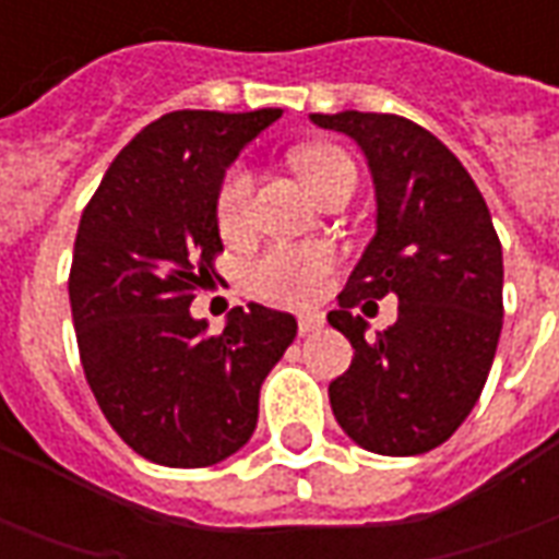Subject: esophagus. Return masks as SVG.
<instances>
[{"label": "esophagus", "mask_w": 559, "mask_h": 559, "mask_svg": "<svg viewBox=\"0 0 559 559\" xmlns=\"http://www.w3.org/2000/svg\"><path fill=\"white\" fill-rule=\"evenodd\" d=\"M323 326V314L317 311H308V314H299V335H308V332H317Z\"/></svg>", "instance_id": "esophagus-1"}]
</instances>
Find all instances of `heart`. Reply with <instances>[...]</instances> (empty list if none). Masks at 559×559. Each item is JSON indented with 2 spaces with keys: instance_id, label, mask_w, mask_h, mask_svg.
Masks as SVG:
<instances>
[{
  "instance_id": "heart-1",
  "label": "heart",
  "mask_w": 559,
  "mask_h": 559,
  "mask_svg": "<svg viewBox=\"0 0 559 559\" xmlns=\"http://www.w3.org/2000/svg\"><path fill=\"white\" fill-rule=\"evenodd\" d=\"M296 170L317 197L329 191L341 179H356V164L338 146H302L296 155ZM251 194H254V176L245 164L227 170L218 188V227L224 233H239L251 215ZM332 257L323 248H296V245H272L266 254L257 260L248 278L251 287L266 299L284 302H308L314 299L320 284L326 278Z\"/></svg>"
}]
</instances>
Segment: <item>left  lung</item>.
Segmentation results:
<instances>
[{
	"instance_id": "left-lung-1",
	"label": "left lung",
	"mask_w": 559,
	"mask_h": 559,
	"mask_svg": "<svg viewBox=\"0 0 559 559\" xmlns=\"http://www.w3.org/2000/svg\"><path fill=\"white\" fill-rule=\"evenodd\" d=\"M362 148L377 230L329 311L353 362L329 383L350 437L377 455H421L476 407L503 329V248L476 182L431 131L392 114H311ZM400 299L374 340L352 314L362 298Z\"/></svg>"
}]
</instances>
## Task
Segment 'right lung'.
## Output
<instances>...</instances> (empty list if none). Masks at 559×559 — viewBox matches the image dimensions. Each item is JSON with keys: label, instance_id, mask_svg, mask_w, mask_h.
<instances>
[{"label": "right lung", "instance_id": "obj_1", "mask_svg": "<svg viewBox=\"0 0 559 559\" xmlns=\"http://www.w3.org/2000/svg\"><path fill=\"white\" fill-rule=\"evenodd\" d=\"M284 110H176L131 140L83 209L68 278L80 362L138 455L212 467L257 428L260 386L296 338L284 311L233 308L221 335L191 317L215 278L218 188Z\"/></svg>", "mask_w": 559, "mask_h": 559}]
</instances>
